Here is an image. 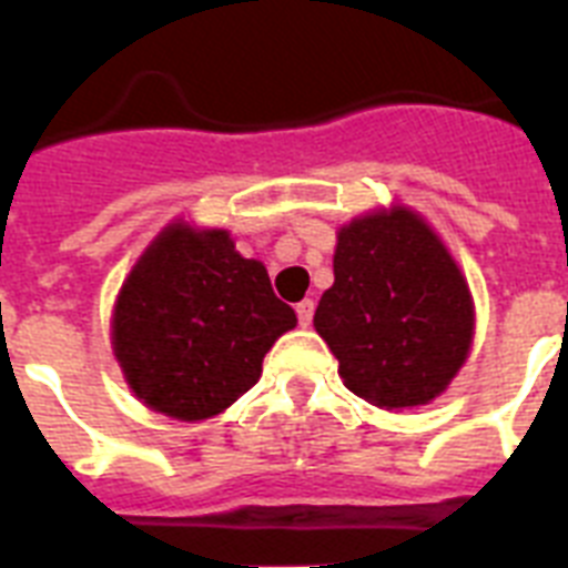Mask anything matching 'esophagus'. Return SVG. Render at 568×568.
<instances>
[{
	"instance_id": "esophagus-1",
	"label": "esophagus",
	"mask_w": 568,
	"mask_h": 568,
	"mask_svg": "<svg viewBox=\"0 0 568 568\" xmlns=\"http://www.w3.org/2000/svg\"><path fill=\"white\" fill-rule=\"evenodd\" d=\"M312 315H315V303H312V300H300V303H297L300 326L312 324Z\"/></svg>"
}]
</instances>
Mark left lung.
I'll use <instances>...</instances> for the list:
<instances>
[{
	"label": "left lung",
	"mask_w": 568,
	"mask_h": 568,
	"mask_svg": "<svg viewBox=\"0 0 568 568\" xmlns=\"http://www.w3.org/2000/svg\"><path fill=\"white\" fill-rule=\"evenodd\" d=\"M332 271L315 329L344 385L385 412L444 394L473 347L476 303L428 221L403 204L364 212L338 230Z\"/></svg>",
	"instance_id": "left-lung-1"
}]
</instances>
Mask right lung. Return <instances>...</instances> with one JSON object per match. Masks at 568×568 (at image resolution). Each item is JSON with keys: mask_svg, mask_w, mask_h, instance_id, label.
<instances>
[{"mask_svg": "<svg viewBox=\"0 0 568 568\" xmlns=\"http://www.w3.org/2000/svg\"><path fill=\"white\" fill-rule=\"evenodd\" d=\"M294 326L265 265L244 260L230 230L172 221L124 276L110 344L142 405L197 423L247 394Z\"/></svg>", "mask_w": 568, "mask_h": 568, "instance_id": "right-lung-1", "label": "right lung"}]
</instances>
